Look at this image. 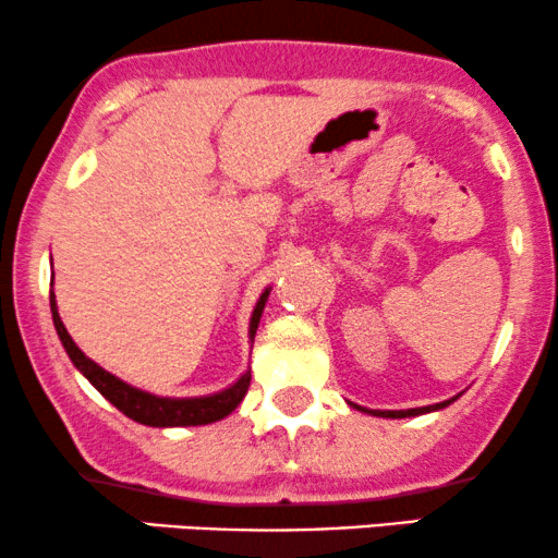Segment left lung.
<instances>
[{
  "label": "left lung",
  "instance_id": "1",
  "mask_svg": "<svg viewBox=\"0 0 558 558\" xmlns=\"http://www.w3.org/2000/svg\"><path fill=\"white\" fill-rule=\"evenodd\" d=\"M460 399V393L454 396V399H447L441 403H432V407H418V409H401V411H384V409H365V407H357V403L348 401L350 407L363 411V414H371V416H384V418H409V416H422V414H432V411H439V409H447L449 403Z\"/></svg>",
  "mask_w": 558,
  "mask_h": 558
}]
</instances>
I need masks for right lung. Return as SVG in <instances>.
I'll return each instance as SVG.
<instances>
[{"mask_svg":"<svg viewBox=\"0 0 558 558\" xmlns=\"http://www.w3.org/2000/svg\"><path fill=\"white\" fill-rule=\"evenodd\" d=\"M271 287H266L262 296H258L254 312H251V323H248V340L254 342L258 323H262L266 300H269ZM50 312H52V325H56L58 338L63 342L68 357H71L75 368H78L83 376L90 380V386L96 388L98 393L104 396L106 401H111L121 414H126L134 422H140L144 426H201V424H213L226 418L231 411L239 409V403L246 396L248 386H251V368L246 373H241L239 380H233L231 386L223 388V391L208 393V396H187V399H172V396H157L149 391H142L126 380H121L109 373L101 365L90 361V357L83 353V350L75 345L71 332L65 330L63 319L58 315V302L56 294L50 292Z\"/></svg>","mask_w":558,"mask_h":558,"instance_id":"1","label":"right lung"}]
</instances>
